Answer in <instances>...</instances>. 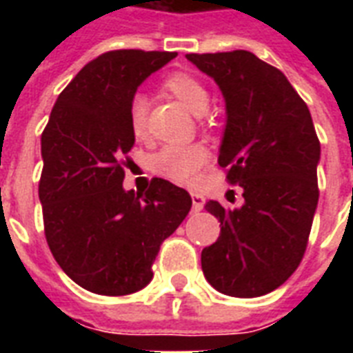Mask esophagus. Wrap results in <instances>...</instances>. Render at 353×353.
I'll return each mask as SVG.
<instances>
[{"instance_id":"obj_1","label":"esophagus","mask_w":353,"mask_h":353,"mask_svg":"<svg viewBox=\"0 0 353 353\" xmlns=\"http://www.w3.org/2000/svg\"><path fill=\"white\" fill-rule=\"evenodd\" d=\"M190 196H192V210H194V212H198V210L203 209V198H201L198 192H190Z\"/></svg>"}]
</instances>
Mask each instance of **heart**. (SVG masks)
Listing matches in <instances>:
<instances>
[{
	"label": "heart",
	"mask_w": 353,
	"mask_h": 353,
	"mask_svg": "<svg viewBox=\"0 0 353 353\" xmlns=\"http://www.w3.org/2000/svg\"><path fill=\"white\" fill-rule=\"evenodd\" d=\"M165 88L170 95L190 108L194 113H205L209 108L210 93L203 80L185 71L170 73L163 80ZM148 112L150 102L144 93H135L128 108V119L132 128L133 137L144 141L148 137ZM210 159L209 148L203 143L188 144H166L152 157V168L155 174L172 179L176 183H190Z\"/></svg>",
	"instance_id": "b5f03b06"
}]
</instances>
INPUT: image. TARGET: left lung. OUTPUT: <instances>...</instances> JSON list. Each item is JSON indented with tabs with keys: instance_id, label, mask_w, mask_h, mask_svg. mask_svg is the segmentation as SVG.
Returning <instances> with one entry per match:
<instances>
[{
	"instance_id": "1",
	"label": "left lung",
	"mask_w": 353,
	"mask_h": 353,
	"mask_svg": "<svg viewBox=\"0 0 353 353\" xmlns=\"http://www.w3.org/2000/svg\"><path fill=\"white\" fill-rule=\"evenodd\" d=\"M187 58L225 97L218 165L227 181L243 188L240 209L205 203L221 231L201 251V269L220 293L265 295L295 273L312 231L321 159L312 115L285 74L252 52H190Z\"/></svg>"
}]
</instances>
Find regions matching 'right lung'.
I'll use <instances>...</instances> for the list:
<instances>
[{
	"instance_id": "1",
	"label": "right lung",
	"mask_w": 353,
	"mask_h": 353,
	"mask_svg": "<svg viewBox=\"0 0 353 353\" xmlns=\"http://www.w3.org/2000/svg\"><path fill=\"white\" fill-rule=\"evenodd\" d=\"M176 57L141 49L97 57L58 95L41 133L47 245L63 273L91 293L121 296L148 285L161 243L192 207L185 188L161 177L144 194L122 188L135 143L130 101Z\"/></svg>"
}]
</instances>
